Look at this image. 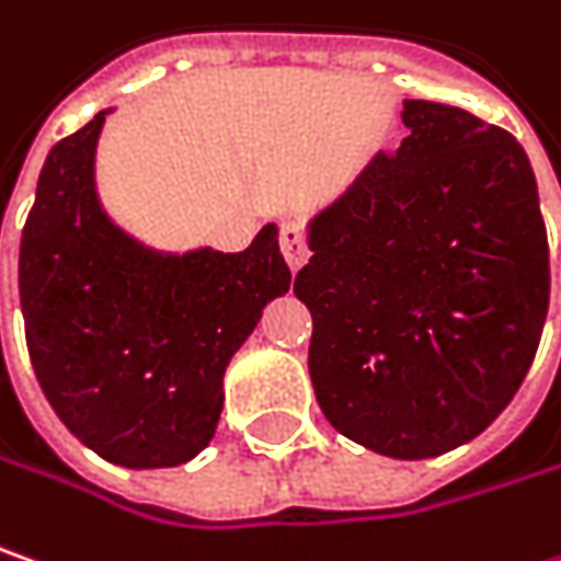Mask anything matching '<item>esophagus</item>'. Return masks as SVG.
<instances>
[{"instance_id": "34e87169", "label": "esophagus", "mask_w": 561, "mask_h": 561, "mask_svg": "<svg viewBox=\"0 0 561 561\" xmlns=\"http://www.w3.org/2000/svg\"><path fill=\"white\" fill-rule=\"evenodd\" d=\"M280 249H284V259H287V265L294 267V271L306 265V259H309V239L302 233V227L294 224V220L280 224Z\"/></svg>"}]
</instances>
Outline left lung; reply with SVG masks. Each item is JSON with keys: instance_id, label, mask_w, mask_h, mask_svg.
Instances as JSON below:
<instances>
[{"instance_id": "obj_1", "label": "left lung", "mask_w": 561, "mask_h": 561, "mask_svg": "<svg viewBox=\"0 0 561 561\" xmlns=\"http://www.w3.org/2000/svg\"><path fill=\"white\" fill-rule=\"evenodd\" d=\"M398 151L312 224L294 294L328 423L398 461L480 435L527 376L549 309L537 180L515 135L407 100Z\"/></svg>"}]
</instances>
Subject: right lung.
<instances>
[{
  "label": "right lung",
  "mask_w": 561,
  "mask_h": 561,
  "mask_svg": "<svg viewBox=\"0 0 561 561\" xmlns=\"http://www.w3.org/2000/svg\"><path fill=\"white\" fill-rule=\"evenodd\" d=\"M103 119L43 163L18 255L24 337L75 438L123 467H176L210 442L224 369L267 302L290 290V267L271 224L230 255H157L116 230L94 195Z\"/></svg>",
  "instance_id": "add662e5"
}]
</instances>
